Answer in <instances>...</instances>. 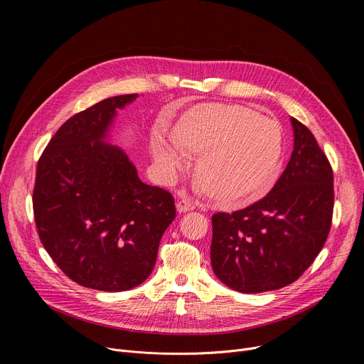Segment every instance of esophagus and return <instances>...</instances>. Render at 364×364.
Listing matches in <instances>:
<instances>
[{
  "label": "esophagus",
  "instance_id": "obj_1",
  "mask_svg": "<svg viewBox=\"0 0 364 364\" xmlns=\"http://www.w3.org/2000/svg\"><path fill=\"white\" fill-rule=\"evenodd\" d=\"M195 208H196V203L190 198H181L177 200V211L178 213L192 211V209H195Z\"/></svg>",
  "mask_w": 364,
  "mask_h": 364
}]
</instances>
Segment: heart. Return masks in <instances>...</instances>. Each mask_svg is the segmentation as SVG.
<instances>
[{"label": "heart", "mask_w": 364, "mask_h": 364, "mask_svg": "<svg viewBox=\"0 0 364 364\" xmlns=\"http://www.w3.org/2000/svg\"><path fill=\"white\" fill-rule=\"evenodd\" d=\"M151 155L164 176L174 178L200 155L196 174L206 193L237 206L270 192L279 178L284 136L279 122L242 106L199 105L183 113L176 132H153Z\"/></svg>", "instance_id": "heart-1"}]
</instances>
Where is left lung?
Returning a JSON list of instances; mask_svg holds the SVG:
<instances>
[{
  "label": "left lung",
  "instance_id": "8db88e82",
  "mask_svg": "<svg viewBox=\"0 0 364 364\" xmlns=\"http://www.w3.org/2000/svg\"><path fill=\"white\" fill-rule=\"evenodd\" d=\"M288 166L258 202L213 215L211 264L237 292L259 294L294 283L328 239L333 214V171L313 132L291 118Z\"/></svg>",
  "mask_w": 364,
  "mask_h": 364
}]
</instances>
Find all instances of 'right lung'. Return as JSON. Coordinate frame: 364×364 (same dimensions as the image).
I'll return each mask as SVG.
<instances>
[{
	"label": "right lung",
	"mask_w": 364,
	"mask_h": 364,
	"mask_svg": "<svg viewBox=\"0 0 364 364\" xmlns=\"http://www.w3.org/2000/svg\"><path fill=\"white\" fill-rule=\"evenodd\" d=\"M136 99L117 95L73 114L36 165L38 236L57 267L90 289L122 292L143 283L176 218L172 195L144 184L125 153L105 143L117 109Z\"/></svg>",
	"instance_id": "1"
}]
</instances>
